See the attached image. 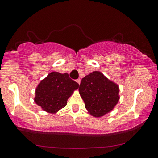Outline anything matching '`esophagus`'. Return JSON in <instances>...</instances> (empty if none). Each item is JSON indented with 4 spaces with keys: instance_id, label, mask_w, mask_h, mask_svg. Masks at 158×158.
I'll use <instances>...</instances> for the list:
<instances>
[{
    "instance_id": "34e87169",
    "label": "esophagus",
    "mask_w": 158,
    "mask_h": 158,
    "mask_svg": "<svg viewBox=\"0 0 158 158\" xmlns=\"http://www.w3.org/2000/svg\"><path fill=\"white\" fill-rule=\"evenodd\" d=\"M77 83H78V84H79V85H80V83H81V79H78L77 80Z\"/></svg>"
}]
</instances>
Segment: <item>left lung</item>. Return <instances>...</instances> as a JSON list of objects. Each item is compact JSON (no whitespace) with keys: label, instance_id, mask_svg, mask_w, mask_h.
<instances>
[{"label":"left lung","instance_id":"1","mask_svg":"<svg viewBox=\"0 0 158 158\" xmlns=\"http://www.w3.org/2000/svg\"><path fill=\"white\" fill-rule=\"evenodd\" d=\"M79 91L85 108L94 117L109 113L119 100V85L100 71H94L82 78Z\"/></svg>","mask_w":158,"mask_h":158}]
</instances>
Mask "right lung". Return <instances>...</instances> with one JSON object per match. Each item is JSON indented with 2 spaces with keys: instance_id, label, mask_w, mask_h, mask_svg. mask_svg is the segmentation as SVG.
<instances>
[{
  "instance_id": "1",
  "label": "right lung",
  "mask_w": 158,
  "mask_h": 158,
  "mask_svg": "<svg viewBox=\"0 0 158 158\" xmlns=\"http://www.w3.org/2000/svg\"><path fill=\"white\" fill-rule=\"evenodd\" d=\"M79 87L68 73L52 71L38 85L34 102L44 111L56 114L66 106L68 98Z\"/></svg>"
}]
</instances>
